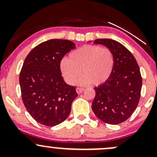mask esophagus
I'll return each instance as SVG.
<instances>
[{"label":"esophagus","instance_id":"34e87169","mask_svg":"<svg viewBox=\"0 0 157 157\" xmlns=\"http://www.w3.org/2000/svg\"><path fill=\"white\" fill-rule=\"evenodd\" d=\"M83 91H84V88L77 87V89H76V91H77V94H81Z\"/></svg>","mask_w":157,"mask_h":157}]
</instances>
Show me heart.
Listing matches in <instances>:
<instances>
[{
    "label": "heart",
    "mask_w": 157,
    "mask_h": 157,
    "mask_svg": "<svg viewBox=\"0 0 157 157\" xmlns=\"http://www.w3.org/2000/svg\"><path fill=\"white\" fill-rule=\"evenodd\" d=\"M114 66V57L109 48L85 45L77 48L60 63V71L66 82L73 85L82 73L77 84H104L109 80Z\"/></svg>",
    "instance_id": "1"
}]
</instances>
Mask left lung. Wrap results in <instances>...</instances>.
<instances>
[{
  "label": "left lung",
  "mask_w": 157,
  "mask_h": 157,
  "mask_svg": "<svg viewBox=\"0 0 157 157\" xmlns=\"http://www.w3.org/2000/svg\"><path fill=\"white\" fill-rule=\"evenodd\" d=\"M94 43L113 52L114 66L109 80L94 88L92 111L105 123H122L130 117L140 101L142 84L140 67L131 52L117 41L97 39Z\"/></svg>",
  "instance_id": "1"
}]
</instances>
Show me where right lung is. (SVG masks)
<instances>
[{"label":"right lung","instance_id":"right-lung-1","mask_svg":"<svg viewBox=\"0 0 157 157\" xmlns=\"http://www.w3.org/2000/svg\"><path fill=\"white\" fill-rule=\"evenodd\" d=\"M75 44L68 40L41 43L28 54L20 73L21 97L25 107L40 124L52 127L66 120L77 94L64 82L60 62Z\"/></svg>","mask_w":157,"mask_h":157}]
</instances>
